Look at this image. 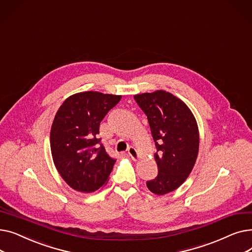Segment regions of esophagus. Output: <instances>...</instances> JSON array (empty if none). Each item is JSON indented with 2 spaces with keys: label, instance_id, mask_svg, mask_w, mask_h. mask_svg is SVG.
<instances>
[{
  "label": "esophagus",
  "instance_id": "34e87169",
  "mask_svg": "<svg viewBox=\"0 0 252 252\" xmlns=\"http://www.w3.org/2000/svg\"><path fill=\"white\" fill-rule=\"evenodd\" d=\"M127 155H128L133 160H137L138 158H139V153H138V151H137L134 147H129V148L127 149Z\"/></svg>",
  "mask_w": 252,
  "mask_h": 252
}]
</instances>
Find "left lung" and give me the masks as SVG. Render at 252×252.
Wrapping results in <instances>:
<instances>
[{
    "label": "left lung",
    "instance_id": "obj_1",
    "mask_svg": "<svg viewBox=\"0 0 252 252\" xmlns=\"http://www.w3.org/2000/svg\"><path fill=\"white\" fill-rule=\"evenodd\" d=\"M147 115L156 146L158 167L155 179L147 181L148 189L164 195L178 189L186 181L199 150V130L188 106L165 91L134 96Z\"/></svg>",
    "mask_w": 252,
    "mask_h": 252
}]
</instances>
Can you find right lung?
Listing matches in <instances>:
<instances>
[{
	"instance_id": "1",
	"label": "right lung",
	"mask_w": 252,
	"mask_h": 252,
	"mask_svg": "<svg viewBox=\"0 0 252 252\" xmlns=\"http://www.w3.org/2000/svg\"><path fill=\"white\" fill-rule=\"evenodd\" d=\"M122 96L99 92L77 93L66 99L52 124L53 161L72 189L91 193L108 181L115 159L98 139L100 123Z\"/></svg>"
}]
</instances>
